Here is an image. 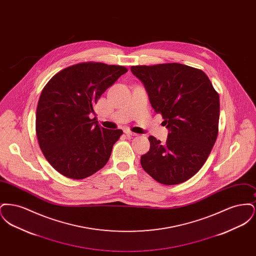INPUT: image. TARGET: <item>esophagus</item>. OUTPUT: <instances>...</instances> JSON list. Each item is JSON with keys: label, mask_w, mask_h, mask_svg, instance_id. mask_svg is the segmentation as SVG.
<instances>
[{"label": "esophagus", "mask_w": 256, "mask_h": 256, "mask_svg": "<svg viewBox=\"0 0 256 256\" xmlns=\"http://www.w3.org/2000/svg\"><path fill=\"white\" fill-rule=\"evenodd\" d=\"M124 134H126L128 136H136V135H137V134H134V132L128 130H124Z\"/></svg>", "instance_id": "esophagus-1"}]
</instances>
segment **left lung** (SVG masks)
<instances>
[{
	"mask_svg": "<svg viewBox=\"0 0 256 256\" xmlns=\"http://www.w3.org/2000/svg\"><path fill=\"white\" fill-rule=\"evenodd\" d=\"M169 128L165 144L148 137L141 166L165 185L184 182L206 163L219 132L220 97L206 73L180 63L132 66Z\"/></svg>",
	"mask_w": 256,
	"mask_h": 256,
	"instance_id": "8db88e82",
	"label": "left lung"
}]
</instances>
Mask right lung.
I'll return each instance as SVG.
<instances>
[{
    "label": "right lung",
    "mask_w": 256,
    "mask_h": 256,
    "mask_svg": "<svg viewBox=\"0 0 256 256\" xmlns=\"http://www.w3.org/2000/svg\"><path fill=\"white\" fill-rule=\"evenodd\" d=\"M128 68L102 62H82L56 74L44 86L37 104L36 132L50 164L62 176L84 180L108 161L122 130H106L96 117L102 94Z\"/></svg>",
    "instance_id": "obj_1"
}]
</instances>
